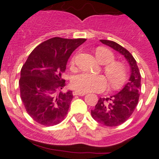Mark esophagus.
I'll use <instances>...</instances> for the list:
<instances>
[{"instance_id": "obj_1", "label": "esophagus", "mask_w": 159, "mask_h": 159, "mask_svg": "<svg viewBox=\"0 0 159 159\" xmlns=\"http://www.w3.org/2000/svg\"><path fill=\"white\" fill-rule=\"evenodd\" d=\"M72 94L74 95V96H85V95H86V93H85V92H78V91H73Z\"/></svg>"}]
</instances>
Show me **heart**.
Segmentation results:
<instances>
[{
	"mask_svg": "<svg viewBox=\"0 0 159 159\" xmlns=\"http://www.w3.org/2000/svg\"><path fill=\"white\" fill-rule=\"evenodd\" d=\"M97 59L105 67V73L112 88H119L126 81V71L124 66L114 62L115 56L108 49L97 48L96 51ZM72 86L81 92H102L106 88L107 79L103 75H94L87 72H80L72 78Z\"/></svg>",
	"mask_w": 159,
	"mask_h": 159,
	"instance_id": "obj_1",
	"label": "heart"
}]
</instances>
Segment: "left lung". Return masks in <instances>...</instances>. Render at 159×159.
Instances as JSON below:
<instances>
[{"mask_svg": "<svg viewBox=\"0 0 159 159\" xmlns=\"http://www.w3.org/2000/svg\"><path fill=\"white\" fill-rule=\"evenodd\" d=\"M101 42L125 57L130 67V77L120 92L106 98H100L91 111L92 118L106 126H118L125 122L138 105L141 89V75L137 62L129 52L119 43L101 39Z\"/></svg>", "mask_w": 159, "mask_h": 159, "instance_id": "obj_1", "label": "left lung"}]
</instances>
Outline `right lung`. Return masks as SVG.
Wrapping results in <instances>:
<instances>
[{
	"label": "right lung",
	"instance_id": "1",
	"mask_svg": "<svg viewBox=\"0 0 159 159\" xmlns=\"http://www.w3.org/2000/svg\"><path fill=\"white\" fill-rule=\"evenodd\" d=\"M86 39H49L34 49L20 71L19 81L21 100L27 113L43 125L60 123L73 98L72 92H62V73L67 60Z\"/></svg>",
	"mask_w": 159,
	"mask_h": 159
}]
</instances>
